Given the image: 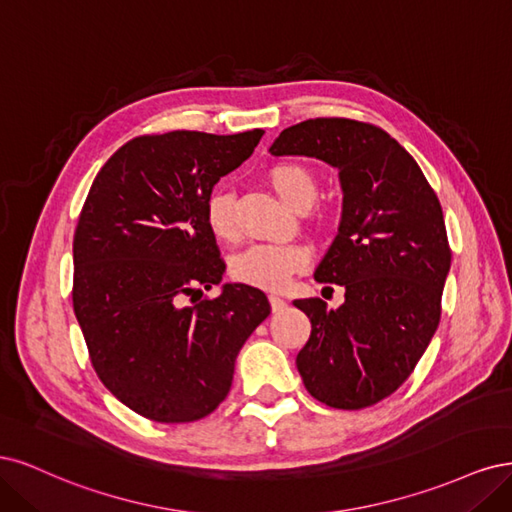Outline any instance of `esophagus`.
I'll return each instance as SVG.
<instances>
[{
	"label": "esophagus",
	"instance_id": "34e87169",
	"mask_svg": "<svg viewBox=\"0 0 512 512\" xmlns=\"http://www.w3.org/2000/svg\"><path fill=\"white\" fill-rule=\"evenodd\" d=\"M270 304H272V310H274V312L285 310V306H287V302H285L283 298H278V295H270Z\"/></svg>",
	"mask_w": 512,
	"mask_h": 512
}]
</instances>
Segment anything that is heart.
<instances>
[{"label":"heart","mask_w":512,"mask_h":512,"mask_svg":"<svg viewBox=\"0 0 512 512\" xmlns=\"http://www.w3.org/2000/svg\"><path fill=\"white\" fill-rule=\"evenodd\" d=\"M272 189L280 200L293 208L310 206L317 197L312 174L298 163H278L268 174ZM206 223L221 240H236L238 225L234 217V195L227 189H214L206 202ZM308 251L295 242H257L232 257L229 270L240 283L261 289H283L295 272L308 266Z\"/></svg>","instance_id":"1"}]
</instances>
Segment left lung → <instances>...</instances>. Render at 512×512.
I'll use <instances>...</instances> for the list:
<instances>
[{"instance_id":"1","label":"left lung","mask_w":512,"mask_h":512,"mask_svg":"<svg viewBox=\"0 0 512 512\" xmlns=\"http://www.w3.org/2000/svg\"><path fill=\"white\" fill-rule=\"evenodd\" d=\"M270 153L338 170L342 217L315 278L344 287V304L293 302L312 325L295 366L319 402L372 406L415 370L440 321L451 251L438 197L406 148L368 123L308 119L280 131Z\"/></svg>"}]
</instances>
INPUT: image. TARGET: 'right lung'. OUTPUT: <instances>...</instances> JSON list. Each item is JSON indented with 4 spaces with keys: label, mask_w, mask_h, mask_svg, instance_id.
Segmentation results:
<instances>
[{
    "label": "right lung",
    "mask_w": 512,
    "mask_h": 512,
    "mask_svg": "<svg viewBox=\"0 0 512 512\" xmlns=\"http://www.w3.org/2000/svg\"><path fill=\"white\" fill-rule=\"evenodd\" d=\"M261 129L168 131L114 153L95 176L74 234V312L106 389L157 423L204 419L229 393L236 357L270 315L266 293L225 283L206 223L221 176L249 159Z\"/></svg>",
    "instance_id": "obj_1"
}]
</instances>
